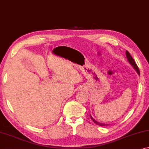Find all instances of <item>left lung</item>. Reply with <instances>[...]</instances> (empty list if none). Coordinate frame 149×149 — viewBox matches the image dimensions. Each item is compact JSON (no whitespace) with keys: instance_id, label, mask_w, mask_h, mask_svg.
I'll return each instance as SVG.
<instances>
[{"instance_id":"1","label":"left lung","mask_w":149,"mask_h":149,"mask_svg":"<svg viewBox=\"0 0 149 149\" xmlns=\"http://www.w3.org/2000/svg\"><path fill=\"white\" fill-rule=\"evenodd\" d=\"M126 58H127V59H128V62H129V63L131 64V65L132 66L133 68H134V70L136 71V72L138 73V74L140 75V71H139V69L138 68V66H137L136 62L134 61V59H133L132 56H131V55H130V53L128 52V51H126ZM90 118H92V120L94 121V123H96V124H97V125L102 126H108V124H103V123H98V122L96 121L94 118H93L92 116H91V115H90Z\"/></svg>"}]
</instances>
